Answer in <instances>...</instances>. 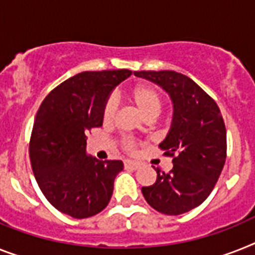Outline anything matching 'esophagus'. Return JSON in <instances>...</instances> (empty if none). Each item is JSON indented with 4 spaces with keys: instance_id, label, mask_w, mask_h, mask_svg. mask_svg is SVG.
Here are the masks:
<instances>
[{
    "instance_id": "1",
    "label": "esophagus",
    "mask_w": 255,
    "mask_h": 255,
    "mask_svg": "<svg viewBox=\"0 0 255 255\" xmlns=\"http://www.w3.org/2000/svg\"><path fill=\"white\" fill-rule=\"evenodd\" d=\"M124 165H125V168H130V169H138L140 167V164L138 161L132 160H125L124 161Z\"/></svg>"
}]
</instances>
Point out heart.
<instances>
[{"label": "heart", "mask_w": 255, "mask_h": 255, "mask_svg": "<svg viewBox=\"0 0 255 255\" xmlns=\"http://www.w3.org/2000/svg\"><path fill=\"white\" fill-rule=\"evenodd\" d=\"M128 98L130 102L135 105L138 111L142 113L146 119L148 117H156L161 111L163 107V100L161 95L159 94L156 88L148 85H138L132 87L128 92ZM117 111V100L115 96H109L105 100L102 109V117L104 123H112ZM124 147L126 150H132L134 148V142L129 138L124 139Z\"/></svg>", "instance_id": "heart-1"}]
</instances>
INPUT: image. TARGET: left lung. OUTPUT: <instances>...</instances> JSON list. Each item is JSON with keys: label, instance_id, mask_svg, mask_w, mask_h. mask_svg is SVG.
I'll list each match as a JSON object with an SVG mask.
<instances>
[{"label": "left lung", "instance_id": "obj_1", "mask_svg": "<svg viewBox=\"0 0 255 255\" xmlns=\"http://www.w3.org/2000/svg\"><path fill=\"white\" fill-rule=\"evenodd\" d=\"M160 86L172 99L173 119L159 144L173 168H156V182L142 188L147 203L165 215H181L205 202L227 157V130L215 100L193 79L172 70L134 71Z\"/></svg>", "mask_w": 255, "mask_h": 255}]
</instances>
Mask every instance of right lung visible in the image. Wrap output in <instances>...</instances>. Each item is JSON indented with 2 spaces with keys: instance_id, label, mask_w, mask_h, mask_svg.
<instances>
[{
  "instance_id": "1",
  "label": "right lung",
  "mask_w": 255,
  "mask_h": 255,
  "mask_svg": "<svg viewBox=\"0 0 255 255\" xmlns=\"http://www.w3.org/2000/svg\"><path fill=\"white\" fill-rule=\"evenodd\" d=\"M126 69L83 71L48 94L37 111L29 139V159L40 190L58 211L86 219L103 211L121 160L100 161L86 153L88 131L103 125L102 109Z\"/></svg>"
}]
</instances>
